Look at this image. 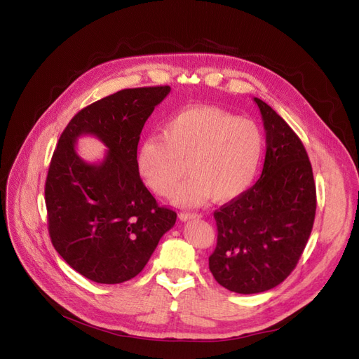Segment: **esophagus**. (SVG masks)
<instances>
[{
	"mask_svg": "<svg viewBox=\"0 0 359 359\" xmlns=\"http://www.w3.org/2000/svg\"><path fill=\"white\" fill-rule=\"evenodd\" d=\"M198 217H199L198 212H190V211H182V212H180L181 222H189V220H193V219H198Z\"/></svg>",
	"mask_w": 359,
	"mask_h": 359,
	"instance_id": "34e87169",
	"label": "esophagus"
}]
</instances>
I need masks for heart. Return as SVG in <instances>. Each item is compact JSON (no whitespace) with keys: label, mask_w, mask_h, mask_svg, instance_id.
I'll return each mask as SVG.
<instances>
[{"label":"heart","mask_w":359,"mask_h":359,"mask_svg":"<svg viewBox=\"0 0 359 359\" xmlns=\"http://www.w3.org/2000/svg\"><path fill=\"white\" fill-rule=\"evenodd\" d=\"M265 137L252 119L217 107H189L169 118L161 136L147 137L136 151V169L145 186L170 198L187 161L189 178L177 202L194 206L206 201L227 202L243 194L264 157Z\"/></svg>","instance_id":"1"}]
</instances>
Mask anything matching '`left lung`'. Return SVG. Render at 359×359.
Segmentation results:
<instances>
[{
  "label": "left lung",
  "mask_w": 359,
  "mask_h": 359,
  "mask_svg": "<svg viewBox=\"0 0 359 359\" xmlns=\"http://www.w3.org/2000/svg\"><path fill=\"white\" fill-rule=\"evenodd\" d=\"M266 133L260 178L214 212L217 245L210 271L231 292L259 293L280 285L306 248L316 214V184L301 139L257 97Z\"/></svg>",
  "instance_id": "left-lung-1"
}]
</instances>
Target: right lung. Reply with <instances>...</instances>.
Segmentation results:
<instances>
[{"mask_svg":"<svg viewBox=\"0 0 359 359\" xmlns=\"http://www.w3.org/2000/svg\"><path fill=\"white\" fill-rule=\"evenodd\" d=\"M169 93L168 85L128 88L83 107L53 151L45 186L50 241L95 283L136 277L177 222V212L158 206L136 169L140 132ZM82 134L107 145L102 162L86 163L75 153Z\"/></svg>","mask_w":359,"mask_h":359,"instance_id":"obj_1","label":"right lung"}]
</instances>
